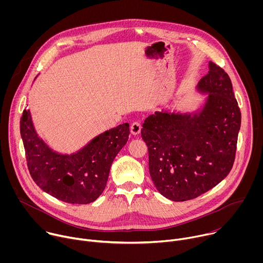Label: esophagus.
<instances>
[{"instance_id":"34e87169","label":"esophagus","mask_w":263,"mask_h":263,"mask_svg":"<svg viewBox=\"0 0 263 263\" xmlns=\"http://www.w3.org/2000/svg\"><path fill=\"white\" fill-rule=\"evenodd\" d=\"M140 130H141V125H140V123H139L138 121H135V122H133V123L131 124V126H130V131H131V133H132L133 135L139 134Z\"/></svg>"}]
</instances>
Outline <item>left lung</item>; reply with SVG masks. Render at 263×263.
I'll return each instance as SVG.
<instances>
[{"mask_svg":"<svg viewBox=\"0 0 263 263\" xmlns=\"http://www.w3.org/2000/svg\"><path fill=\"white\" fill-rule=\"evenodd\" d=\"M198 87L209 92L198 116L155 112L142 124L149 175L157 191L175 202L211 190L228 176L235 160L241 114L230 77L209 62Z\"/></svg>","mask_w":263,"mask_h":263,"instance_id":"8db88e82","label":"left lung"}]
</instances>
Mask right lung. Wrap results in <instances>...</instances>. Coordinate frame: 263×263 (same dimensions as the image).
Returning a JSON list of instances; mask_svg holds the SVG:
<instances>
[{
    "instance_id": "1",
    "label": "right lung",
    "mask_w": 263,
    "mask_h": 263,
    "mask_svg": "<svg viewBox=\"0 0 263 263\" xmlns=\"http://www.w3.org/2000/svg\"><path fill=\"white\" fill-rule=\"evenodd\" d=\"M20 128L33 181L47 194L69 204H88L101 196L110 166L130 134L125 123L100 134L81 151L60 155L37 136L29 110L23 111Z\"/></svg>"
}]
</instances>
